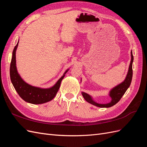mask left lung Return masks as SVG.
Masks as SVG:
<instances>
[{"mask_svg": "<svg viewBox=\"0 0 147 147\" xmlns=\"http://www.w3.org/2000/svg\"><path fill=\"white\" fill-rule=\"evenodd\" d=\"M131 59L130 62V64H129V66L128 72L125 79H124V80L121 83L118 84L117 86H115L113 88H112L109 92V95L111 97V101L110 102L107 104L97 103V102H95L94 100H93L92 97L91 96L90 94H88L84 92H82V94L84 97V99L90 104L100 108H109V107H110L113 106L117 103H118L119 100L121 99L122 96L124 94V93L126 92L128 88L129 87L132 81V63H133V60H134V57H133V55H132V50H131ZM81 81H82V79H81Z\"/></svg>", "mask_w": 147, "mask_h": 147, "instance_id": "obj_1", "label": "left lung"}]
</instances>
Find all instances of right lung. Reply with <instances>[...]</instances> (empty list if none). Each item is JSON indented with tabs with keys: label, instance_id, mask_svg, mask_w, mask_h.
<instances>
[{
	"label": "right lung",
	"instance_id": "obj_1",
	"mask_svg": "<svg viewBox=\"0 0 147 147\" xmlns=\"http://www.w3.org/2000/svg\"><path fill=\"white\" fill-rule=\"evenodd\" d=\"M19 40L13 51L10 63V75L11 82L18 94L24 101L32 104H41L51 100L59 90L62 80L69 69H67L63 75L52 87L42 88L30 85L25 82L18 72L16 64V51L18 46Z\"/></svg>",
	"mask_w": 147,
	"mask_h": 147
}]
</instances>
